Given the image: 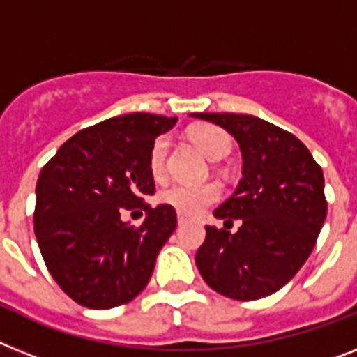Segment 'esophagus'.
I'll return each instance as SVG.
<instances>
[{"mask_svg": "<svg viewBox=\"0 0 357 357\" xmlns=\"http://www.w3.org/2000/svg\"><path fill=\"white\" fill-rule=\"evenodd\" d=\"M176 220H178V225H185V222H191V217H188V215L185 213H181V211H178V215H176Z\"/></svg>", "mask_w": 357, "mask_h": 357, "instance_id": "1", "label": "esophagus"}]
</instances>
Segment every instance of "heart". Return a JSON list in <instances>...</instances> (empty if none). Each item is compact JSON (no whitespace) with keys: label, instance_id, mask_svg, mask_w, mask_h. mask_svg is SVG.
Segmentation results:
<instances>
[{"label":"heart","instance_id":"1","mask_svg":"<svg viewBox=\"0 0 357 357\" xmlns=\"http://www.w3.org/2000/svg\"><path fill=\"white\" fill-rule=\"evenodd\" d=\"M190 137L200 149V153L211 162L222 160L231 149V138L228 137V132L220 128H215V126H199V128L191 129ZM167 153H169V138L158 137L149 151V169L155 176L164 173ZM219 197L220 191L215 184H173L162 191L160 199L181 213L197 215L204 208L217 202Z\"/></svg>","mask_w":357,"mask_h":357}]
</instances>
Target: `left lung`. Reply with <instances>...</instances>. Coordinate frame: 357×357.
I'll list each match as a JSON object with an SVG mask.
<instances>
[{"label": "left lung", "instance_id": "1", "mask_svg": "<svg viewBox=\"0 0 357 357\" xmlns=\"http://www.w3.org/2000/svg\"><path fill=\"white\" fill-rule=\"evenodd\" d=\"M228 131L243 155V178L213 211L231 234L206 226L195 263L220 296L253 301L281 290L306 263L325 225L323 169L291 132L252 114L193 113Z\"/></svg>", "mask_w": 357, "mask_h": 357}]
</instances>
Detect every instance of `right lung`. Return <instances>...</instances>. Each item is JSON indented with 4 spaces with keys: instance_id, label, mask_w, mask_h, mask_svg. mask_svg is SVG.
Segmentation results:
<instances>
[{
    "instance_id": "add662e5",
    "label": "right lung",
    "mask_w": 357,
    "mask_h": 357,
    "mask_svg": "<svg viewBox=\"0 0 357 357\" xmlns=\"http://www.w3.org/2000/svg\"><path fill=\"white\" fill-rule=\"evenodd\" d=\"M176 119L131 113L82 129L56 151L36 184L34 234L49 272L70 299L94 310L140 294L176 228L173 206L144 204L140 226L122 208L155 193L149 151Z\"/></svg>"
}]
</instances>
